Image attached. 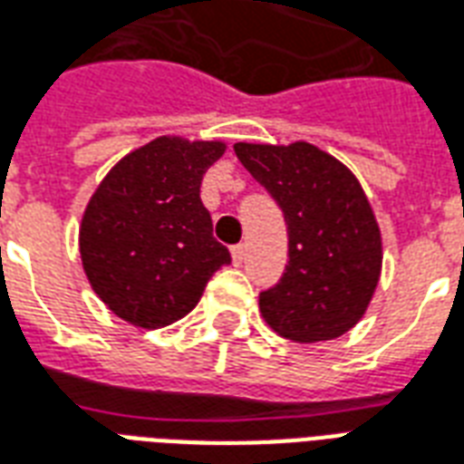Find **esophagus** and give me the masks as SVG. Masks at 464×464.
<instances>
[{"mask_svg": "<svg viewBox=\"0 0 464 464\" xmlns=\"http://www.w3.org/2000/svg\"><path fill=\"white\" fill-rule=\"evenodd\" d=\"M231 258H233V266H241L243 260H246V246L238 243V246H233L231 248Z\"/></svg>", "mask_w": 464, "mask_h": 464, "instance_id": "1", "label": "esophagus"}]
</instances>
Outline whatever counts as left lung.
Returning <instances> with one entry per match:
<instances>
[{"instance_id":"left-lung-1","label":"left lung","mask_w":464,"mask_h":464,"mask_svg":"<svg viewBox=\"0 0 464 464\" xmlns=\"http://www.w3.org/2000/svg\"><path fill=\"white\" fill-rule=\"evenodd\" d=\"M236 157L267 188L287 223V266L260 293V314L300 344L346 334L379 285L381 231L362 184L310 142H236Z\"/></svg>"}]
</instances>
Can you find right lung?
Masks as SVG:
<instances>
[{
    "instance_id": "1",
    "label": "right lung",
    "mask_w": 464,
    "mask_h": 464,
    "mask_svg": "<svg viewBox=\"0 0 464 464\" xmlns=\"http://www.w3.org/2000/svg\"><path fill=\"white\" fill-rule=\"evenodd\" d=\"M218 140L157 137L125 154L83 211L78 246L88 283L120 319L167 327L197 307L206 283L231 263L201 204Z\"/></svg>"
}]
</instances>
